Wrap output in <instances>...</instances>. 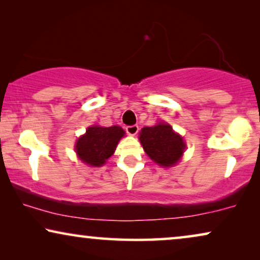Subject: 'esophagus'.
<instances>
[{
    "instance_id": "obj_1",
    "label": "esophagus",
    "mask_w": 260,
    "mask_h": 260,
    "mask_svg": "<svg viewBox=\"0 0 260 260\" xmlns=\"http://www.w3.org/2000/svg\"><path fill=\"white\" fill-rule=\"evenodd\" d=\"M125 131L129 135H131V136H135L138 133V125H136V124L135 125H127L125 127Z\"/></svg>"
}]
</instances>
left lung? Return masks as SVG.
I'll use <instances>...</instances> for the list:
<instances>
[{
  "label": "left lung",
  "instance_id": "1",
  "mask_svg": "<svg viewBox=\"0 0 260 260\" xmlns=\"http://www.w3.org/2000/svg\"><path fill=\"white\" fill-rule=\"evenodd\" d=\"M140 141L149 157L162 167L176 165L186 148L182 137L174 133L173 127L166 123L143 127L140 133Z\"/></svg>",
  "mask_w": 260,
  "mask_h": 260
}]
</instances>
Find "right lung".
I'll return each mask as SVG.
<instances>
[{"label": "right lung", "instance_id": "obj_1", "mask_svg": "<svg viewBox=\"0 0 260 260\" xmlns=\"http://www.w3.org/2000/svg\"><path fill=\"white\" fill-rule=\"evenodd\" d=\"M120 126H91L86 134L77 141L76 151L81 161L92 167H99L105 163L116 150L117 144L124 136Z\"/></svg>", "mask_w": 260, "mask_h": 260}]
</instances>
